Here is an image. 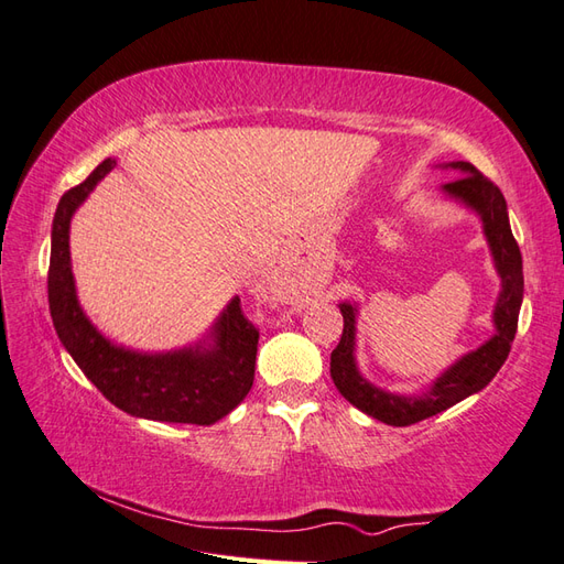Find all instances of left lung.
I'll use <instances>...</instances> for the list:
<instances>
[{"mask_svg":"<svg viewBox=\"0 0 564 564\" xmlns=\"http://www.w3.org/2000/svg\"><path fill=\"white\" fill-rule=\"evenodd\" d=\"M446 170L460 172V178L441 186V194L473 210L482 223V232L492 254L501 291L495 303V334L482 346L463 354L431 386L416 394H400L378 388L361 376L356 364V319L358 303H339L344 332L332 351L329 373L334 386L364 414L390 426H410L422 419L446 412L448 406L487 388L497 370L505 366L517 337L519 310L523 303V263L517 239L511 235L507 200L501 191L475 170L470 162H448Z\"/></svg>","mask_w":564,"mask_h":564,"instance_id":"obj_1","label":"left lung"}]
</instances>
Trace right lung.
<instances>
[{"label": "right lung", "instance_id": "right-lung-1", "mask_svg": "<svg viewBox=\"0 0 564 564\" xmlns=\"http://www.w3.org/2000/svg\"><path fill=\"white\" fill-rule=\"evenodd\" d=\"M104 160L59 198L51 232L47 303L59 341L106 400L130 416L170 424H215L247 398L254 382L259 332L235 295L203 339L172 351H135L113 344L91 325L77 297L69 259V223L101 178Z\"/></svg>", "mask_w": 564, "mask_h": 564}]
</instances>
